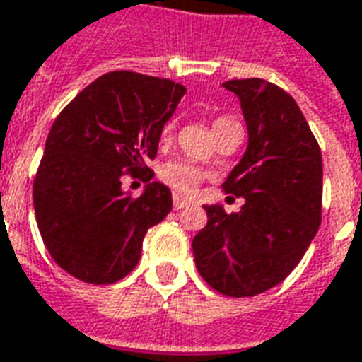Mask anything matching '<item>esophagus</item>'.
<instances>
[{
  "label": "esophagus",
  "instance_id": "esophagus-1",
  "mask_svg": "<svg viewBox=\"0 0 362 362\" xmlns=\"http://www.w3.org/2000/svg\"><path fill=\"white\" fill-rule=\"evenodd\" d=\"M189 205V201L186 199V197H182V195H175L173 197V206H175V211H180V209H184V206Z\"/></svg>",
  "mask_w": 362,
  "mask_h": 362
}]
</instances>
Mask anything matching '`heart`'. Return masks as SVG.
I'll list each match as a JSON object with an SVG mask.
<instances>
[{
	"label": "heart",
	"mask_w": 362,
	"mask_h": 362,
	"mask_svg": "<svg viewBox=\"0 0 362 362\" xmlns=\"http://www.w3.org/2000/svg\"><path fill=\"white\" fill-rule=\"evenodd\" d=\"M230 121H235L233 117H228V115H222L214 121L212 129L224 125V123H230ZM175 131V123H167L165 129H163V140H169L170 134ZM159 178H161L169 187H173L175 192L178 193H192L195 187L199 186L201 180H203V170L199 167H195L192 163L184 161V159H173V161H167L159 169Z\"/></svg>",
	"instance_id": "obj_1"
}]
</instances>
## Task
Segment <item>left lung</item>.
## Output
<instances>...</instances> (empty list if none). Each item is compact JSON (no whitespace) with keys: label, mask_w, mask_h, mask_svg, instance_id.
I'll use <instances>...</instances> for the list:
<instances>
[{"label":"left lung","mask_w":362,"mask_h":362,"mask_svg":"<svg viewBox=\"0 0 362 362\" xmlns=\"http://www.w3.org/2000/svg\"><path fill=\"white\" fill-rule=\"evenodd\" d=\"M241 100L248 146L224 189L245 199L239 212L205 205L193 237L201 277L220 294L256 296L298 266L321 226L322 157L302 110L269 81L222 83Z\"/></svg>","instance_id":"obj_1"}]
</instances>
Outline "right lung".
I'll return each mask as SVG.
<instances>
[{"instance_id":"add662e5","label":"right lung","mask_w":362,"mask_h":362,"mask_svg":"<svg viewBox=\"0 0 362 362\" xmlns=\"http://www.w3.org/2000/svg\"><path fill=\"white\" fill-rule=\"evenodd\" d=\"M186 89L136 71H110L79 93L52 123L34 180V211L49 255L90 285L136 267L151 226L173 209L170 189L151 182L138 198L123 175L153 178L163 127Z\"/></svg>"}]
</instances>
